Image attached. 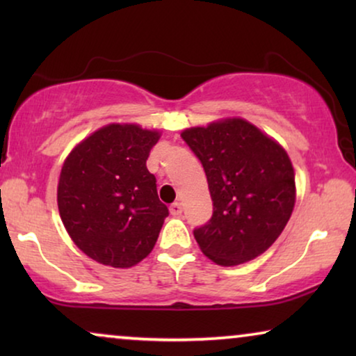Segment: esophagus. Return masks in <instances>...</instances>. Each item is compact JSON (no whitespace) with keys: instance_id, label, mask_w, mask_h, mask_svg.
<instances>
[{"instance_id":"esophagus-1","label":"esophagus","mask_w":356,"mask_h":356,"mask_svg":"<svg viewBox=\"0 0 356 356\" xmlns=\"http://www.w3.org/2000/svg\"><path fill=\"white\" fill-rule=\"evenodd\" d=\"M181 212H183V207L179 202H173L172 206H170V213H172L173 217H179L181 216Z\"/></svg>"}]
</instances>
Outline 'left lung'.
<instances>
[{"label": "left lung", "mask_w": 356, "mask_h": 356, "mask_svg": "<svg viewBox=\"0 0 356 356\" xmlns=\"http://www.w3.org/2000/svg\"><path fill=\"white\" fill-rule=\"evenodd\" d=\"M201 160L213 213L194 228L199 248L218 266H238L269 250L295 206V172L274 139L241 118L181 133Z\"/></svg>", "instance_id": "obj_1"}]
</instances>
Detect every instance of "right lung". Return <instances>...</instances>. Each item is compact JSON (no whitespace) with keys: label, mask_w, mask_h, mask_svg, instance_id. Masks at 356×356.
Masks as SVG:
<instances>
[{"label":"right lung","mask_w":356,"mask_h":356,"mask_svg":"<svg viewBox=\"0 0 356 356\" xmlns=\"http://www.w3.org/2000/svg\"><path fill=\"white\" fill-rule=\"evenodd\" d=\"M157 131L108 124L67 155L58 209L71 240L100 264L133 267L149 256L168 209L145 167Z\"/></svg>","instance_id":"right-lung-1"}]
</instances>
